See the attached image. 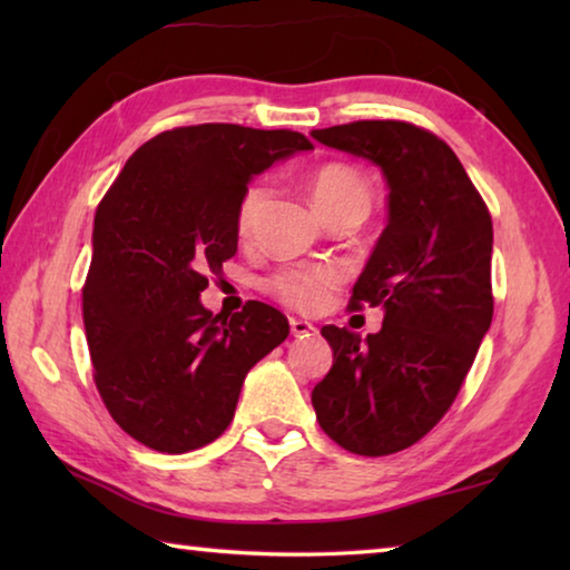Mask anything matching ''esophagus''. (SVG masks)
Wrapping results in <instances>:
<instances>
[{"label": "esophagus", "instance_id": "obj_1", "mask_svg": "<svg viewBox=\"0 0 570 570\" xmlns=\"http://www.w3.org/2000/svg\"><path fill=\"white\" fill-rule=\"evenodd\" d=\"M288 324H292V334L298 336V340H304V336H312L316 332V326L312 322H306V320H292Z\"/></svg>", "mask_w": 570, "mask_h": 570}]
</instances>
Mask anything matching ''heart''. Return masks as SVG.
I'll use <instances>...</instances> for the list:
<instances>
[{
    "label": "heart",
    "mask_w": 570,
    "mask_h": 570,
    "mask_svg": "<svg viewBox=\"0 0 570 570\" xmlns=\"http://www.w3.org/2000/svg\"><path fill=\"white\" fill-rule=\"evenodd\" d=\"M308 190H312V200L320 214H326V210L342 208V206H356L370 214V206H372L370 183L364 180L360 170L342 166V163H330V166L316 168L312 173V178H308ZM264 198H266V188L264 183L258 180L248 183L246 190L240 193L238 208H236L238 234H246L250 224H254ZM336 284H340V274L332 272V268L294 266L274 274L266 282V288L278 298V302H284L294 308H302V312H312V308H320L326 302V296H330V292Z\"/></svg>",
    "instance_id": "b5f03b06"
}]
</instances>
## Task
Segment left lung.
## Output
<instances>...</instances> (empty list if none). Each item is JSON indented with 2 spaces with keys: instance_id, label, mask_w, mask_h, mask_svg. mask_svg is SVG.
<instances>
[{
  "instance_id": "8db88e82",
  "label": "left lung",
  "mask_w": 570,
  "mask_h": 570,
  "mask_svg": "<svg viewBox=\"0 0 570 570\" xmlns=\"http://www.w3.org/2000/svg\"><path fill=\"white\" fill-rule=\"evenodd\" d=\"M322 146L374 163L387 226L352 288L382 306L377 334L326 324L334 362L312 392L322 430L354 455H392L435 428L493 322V220L455 153L400 120L312 130Z\"/></svg>"
}]
</instances>
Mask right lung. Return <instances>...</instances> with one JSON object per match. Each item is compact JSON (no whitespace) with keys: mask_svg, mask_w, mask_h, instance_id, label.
I'll return each mask as SVG.
<instances>
[{"mask_svg":"<svg viewBox=\"0 0 570 570\" xmlns=\"http://www.w3.org/2000/svg\"><path fill=\"white\" fill-rule=\"evenodd\" d=\"M302 150V132L206 122L132 153L92 226L85 332L105 407L132 440L168 455L208 445L234 420L250 366L288 336L278 308L236 316L200 304L236 254V208L258 173Z\"/></svg>","mask_w":570,"mask_h":570,"instance_id":"1","label":"right lung"}]
</instances>
